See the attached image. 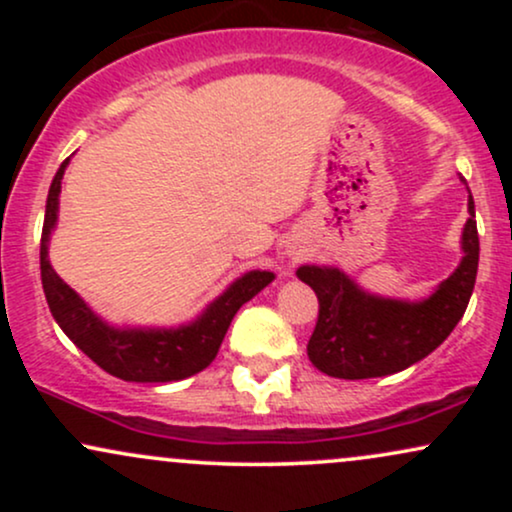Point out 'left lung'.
I'll return each mask as SVG.
<instances>
[{"mask_svg": "<svg viewBox=\"0 0 512 512\" xmlns=\"http://www.w3.org/2000/svg\"><path fill=\"white\" fill-rule=\"evenodd\" d=\"M469 214L472 216L462 233L460 267L421 303L368 296L339 269H298V279L305 281L320 301L317 325L308 342L313 366L332 378H383L414 366L438 349L462 320L477 281L479 233L472 195Z\"/></svg>", "mask_w": 512, "mask_h": 512, "instance_id": "8db88e82", "label": "left lung"}]
</instances>
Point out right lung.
Here are the masks:
<instances>
[{
  "label": "right lung",
  "mask_w": 512,
  "mask_h": 512,
  "mask_svg": "<svg viewBox=\"0 0 512 512\" xmlns=\"http://www.w3.org/2000/svg\"><path fill=\"white\" fill-rule=\"evenodd\" d=\"M67 163L69 158L57 170L50 185L43 236H40V276H43V291L57 325L96 366L127 383H173L207 368L219 354L223 337L240 305L257 296L274 279V274L248 272L240 276L231 289L204 310L202 317L180 330L108 327L64 284L48 260V240L57 221V204H60L62 175Z\"/></svg>",
  "instance_id": "add662e5"
}]
</instances>
